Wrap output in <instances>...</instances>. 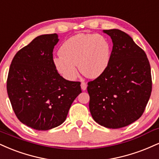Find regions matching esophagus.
I'll return each instance as SVG.
<instances>
[{
  "mask_svg": "<svg viewBox=\"0 0 159 159\" xmlns=\"http://www.w3.org/2000/svg\"><path fill=\"white\" fill-rule=\"evenodd\" d=\"M81 89H83V90H86V89H87V84L85 83V82H81Z\"/></svg>",
  "mask_w": 159,
  "mask_h": 159,
  "instance_id": "obj_1",
  "label": "esophagus"
}]
</instances>
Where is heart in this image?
Here are the masks:
<instances>
[{
  "label": "heart",
  "instance_id": "obj_1",
  "mask_svg": "<svg viewBox=\"0 0 159 159\" xmlns=\"http://www.w3.org/2000/svg\"><path fill=\"white\" fill-rule=\"evenodd\" d=\"M60 55L53 59L58 71L69 80L80 72L89 78H96L106 71L110 61L111 45L104 35L80 33L64 42Z\"/></svg>",
  "mask_w": 159,
  "mask_h": 159
}]
</instances>
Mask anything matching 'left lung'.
<instances>
[{
  "instance_id": "1",
  "label": "left lung",
  "mask_w": 159,
  "mask_h": 159,
  "mask_svg": "<svg viewBox=\"0 0 159 159\" xmlns=\"http://www.w3.org/2000/svg\"><path fill=\"white\" fill-rule=\"evenodd\" d=\"M113 46L107 69L88 82L89 110L105 127L129 125L144 113L152 92V76L146 53L121 30H103Z\"/></svg>"
}]
</instances>
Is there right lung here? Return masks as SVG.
I'll return each mask as SVG.
<instances>
[{"mask_svg":"<svg viewBox=\"0 0 159 159\" xmlns=\"http://www.w3.org/2000/svg\"><path fill=\"white\" fill-rule=\"evenodd\" d=\"M57 34L42 35L13 58L7 81L12 107L20 122L32 129L48 130L66 119L81 93V82L61 77L53 61Z\"/></svg>","mask_w":159,"mask_h":159,"instance_id":"right-lung-1","label":"right lung"}]
</instances>
